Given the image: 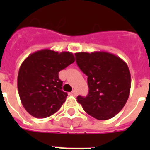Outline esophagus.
Returning <instances> with one entry per match:
<instances>
[{"instance_id": "obj_1", "label": "esophagus", "mask_w": 150, "mask_h": 150, "mask_svg": "<svg viewBox=\"0 0 150 150\" xmlns=\"http://www.w3.org/2000/svg\"><path fill=\"white\" fill-rule=\"evenodd\" d=\"M71 94H72L73 96H76V95H77V91H76L75 89H74V90L71 92Z\"/></svg>"}]
</instances>
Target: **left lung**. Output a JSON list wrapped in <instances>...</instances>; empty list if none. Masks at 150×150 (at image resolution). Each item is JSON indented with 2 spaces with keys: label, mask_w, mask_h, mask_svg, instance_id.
<instances>
[{
  "label": "left lung",
  "mask_w": 150,
  "mask_h": 150,
  "mask_svg": "<svg viewBox=\"0 0 150 150\" xmlns=\"http://www.w3.org/2000/svg\"><path fill=\"white\" fill-rule=\"evenodd\" d=\"M76 63L88 76L89 94L78 103L97 120L114 117L125 107L130 94L131 74L119 57L105 51L75 54Z\"/></svg>",
  "instance_id": "8db88e82"
}]
</instances>
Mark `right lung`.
<instances>
[{
  "label": "right lung",
  "instance_id": "right-lung-1",
  "mask_svg": "<svg viewBox=\"0 0 150 150\" xmlns=\"http://www.w3.org/2000/svg\"><path fill=\"white\" fill-rule=\"evenodd\" d=\"M75 61L72 53L43 49L31 54L20 66L18 90L26 111L36 118L54 114L62 106L68 93L61 90L58 72Z\"/></svg>",
  "mask_w": 150,
  "mask_h": 150
}]
</instances>
